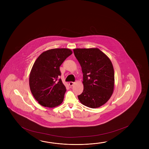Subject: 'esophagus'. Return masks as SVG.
I'll return each instance as SVG.
<instances>
[{
	"instance_id": "34e87169",
	"label": "esophagus",
	"mask_w": 149,
	"mask_h": 149,
	"mask_svg": "<svg viewBox=\"0 0 149 149\" xmlns=\"http://www.w3.org/2000/svg\"><path fill=\"white\" fill-rule=\"evenodd\" d=\"M74 84V82L70 81V82H69V85L70 86H72Z\"/></svg>"
}]
</instances>
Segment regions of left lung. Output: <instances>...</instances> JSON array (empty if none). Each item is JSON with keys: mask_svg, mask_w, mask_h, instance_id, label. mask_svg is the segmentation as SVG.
I'll return each instance as SVG.
<instances>
[{"mask_svg": "<svg viewBox=\"0 0 149 149\" xmlns=\"http://www.w3.org/2000/svg\"><path fill=\"white\" fill-rule=\"evenodd\" d=\"M73 51L83 73L84 90L78 99L87 107H100L109 100L114 90L112 63L98 48H77Z\"/></svg>", "mask_w": 149, "mask_h": 149, "instance_id": "left-lung-1", "label": "left lung"}]
</instances>
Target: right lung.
<instances>
[{
	"label": "right lung",
	"instance_id": "right-lung-1",
	"mask_svg": "<svg viewBox=\"0 0 149 149\" xmlns=\"http://www.w3.org/2000/svg\"><path fill=\"white\" fill-rule=\"evenodd\" d=\"M72 54L66 48L50 49L42 52L35 62L29 75V87L42 106L56 107L63 102L66 88L59 78L60 66Z\"/></svg>",
	"mask_w": 149,
	"mask_h": 149
}]
</instances>
